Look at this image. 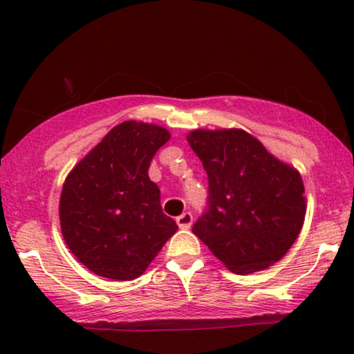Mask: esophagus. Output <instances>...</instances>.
Returning <instances> with one entry per match:
<instances>
[{"label":"esophagus","instance_id":"1","mask_svg":"<svg viewBox=\"0 0 354 354\" xmlns=\"http://www.w3.org/2000/svg\"><path fill=\"white\" fill-rule=\"evenodd\" d=\"M176 223L181 230H188L189 226L193 225V214H191L189 211H186V213H183L176 218Z\"/></svg>","mask_w":354,"mask_h":354}]
</instances>
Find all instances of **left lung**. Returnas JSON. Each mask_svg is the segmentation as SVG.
<instances>
[{
	"mask_svg": "<svg viewBox=\"0 0 354 354\" xmlns=\"http://www.w3.org/2000/svg\"><path fill=\"white\" fill-rule=\"evenodd\" d=\"M188 143L208 174L206 209L193 233L238 274L279 261L306 213L299 173L243 129H196Z\"/></svg>",
	"mask_w": 354,
	"mask_h": 354,
	"instance_id": "8db88e82",
	"label": "left lung"
}]
</instances>
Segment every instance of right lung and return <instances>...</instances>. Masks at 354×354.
I'll list each match as a JSON object with an SVG mask.
<instances>
[{
  "label": "right lung",
  "instance_id": "right-lung-1",
  "mask_svg": "<svg viewBox=\"0 0 354 354\" xmlns=\"http://www.w3.org/2000/svg\"><path fill=\"white\" fill-rule=\"evenodd\" d=\"M169 133L156 124L115 126L63 185L59 219L71 253L103 278L135 279L178 231L148 169Z\"/></svg>",
  "mask_w": 354,
  "mask_h": 354
}]
</instances>
